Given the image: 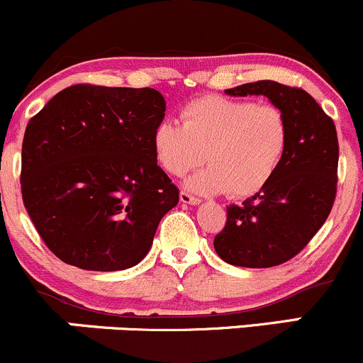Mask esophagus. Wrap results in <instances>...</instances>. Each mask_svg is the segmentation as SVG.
Here are the masks:
<instances>
[{
	"instance_id": "1",
	"label": "esophagus",
	"mask_w": 363,
	"mask_h": 363,
	"mask_svg": "<svg viewBox=\"0 0 363 363\" xmlns=\"http://www.w3.org/2000/svg\"><path fill=\"white\" fill-rule=\"evenodd\" d=\"M179 198H181L182 203H188V205H198V203H200V201H201L200 198L191 196V194L186 193V191H181V194H179Z\"/></svg>"
}]
</instances>
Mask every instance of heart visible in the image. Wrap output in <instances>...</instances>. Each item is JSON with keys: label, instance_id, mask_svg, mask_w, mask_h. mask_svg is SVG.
<instances>
[{"label": "heart", "instance_id": "heart-1", "mask_svg": "<svg viewBox=\"0 0 363 363\" xmlns=\"http://www.w3.org/2000/svg\"><path fill=\"white\" fill-rule=\"evenodd\" d=\"M182 127L162 121L152 132V151L167 174L181 177L205 162L186 188L198 194L228 193L249 198L266 188L289 146L285 114L272 104L205 95L181 111Z\"/></svg>", "mask_w": 363, "mask_h": 363}]
</instances>
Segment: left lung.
Returning a JSON list of instances; mask_svg holds the SVG:
<instances>
[{"instance_id": "1", "label": "left lung", "mask_w": 363, "mask_h": 363, "mask_svg": "<svg viewBox=\"0 0 363 363\" xmlns=\"http://www.w3.org/2000/svg\"><path fill=\"white\" fill-rule=\"evenodd\" d=\"M228 95H264L285 114L289 146L262 191L226 207L213 249L228 264L272 268L299 254L329 217L337 186L339 144L334 121L303 89L272 79L228 89Z\"/></svg>"}]
</instances>
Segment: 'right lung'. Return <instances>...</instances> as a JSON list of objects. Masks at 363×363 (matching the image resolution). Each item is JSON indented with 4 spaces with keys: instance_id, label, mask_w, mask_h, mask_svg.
<instances>
[{
    "instance_id": "obj_1",
    "label": "right lung",
    "mask_w": 363,
    "mask_h": 363,
    "mask_svg": "<svg viewBox=\"0 0 363 363\" xmlns=\"http://www.w3.org/2000/svg\"><path fill=\"white\" fill-rule=\"evenodd\" d=\"M165 108L155 89L74 85L30 118L22 200L60 261L120 272L146 257L160 220L179 201L152 151Z\"/></svg>"
}]
</instances>
